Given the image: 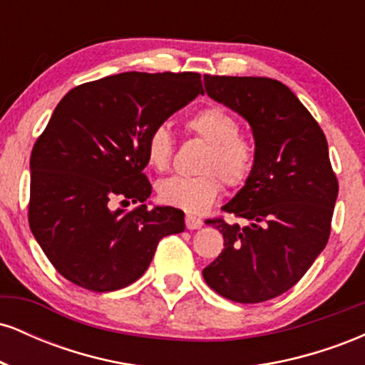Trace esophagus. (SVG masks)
Instances as JSON below:
<instances>
[{
  "mask_svg": "<svg viewBox=\"0 0 365 365\" xmlns=\"http://www.w3.org/2000/svg\"><path fill=\"white\" fill-rule=\"evenodd\" d=\"M185 225H187L188 230H199L200 226H202L204 223H202V220H200V217L188 215V216L185 217Z\"/></svg>",
  "mask_w": 365,
  "mask_h": 365,
  "instance_id": "esophagus-1",
  "label": "esophagus"
}]
</instances>
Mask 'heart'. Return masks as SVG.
<instances>
[{"instance_id":"obj_1","label":"heart","mask_w":365,"mask_h":365,"mask_svg":"<svg viewBox=\"0 0 365 365\" xmlns=\"http://www.w3.org/2000/svg\"><path fill=\"white\" fill-rule=\"evenodd\" d=\"M185 128L197 139L206 142L207 149L200 159L202 175L192 178L171 177L158 183V199L165 206L182 209L188 215H200L211 207L228 187H242L252 177L257 149L252 139L242 135L240 123L232 113L220 106H209L194 113ZM173 158V139L170 130L159 125L145 140V159L156 171L170 168Z\"/></svg>"}]
</instances>
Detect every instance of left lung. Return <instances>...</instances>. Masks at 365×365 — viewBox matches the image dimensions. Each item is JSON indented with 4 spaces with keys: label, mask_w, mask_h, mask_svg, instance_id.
Instances as JSON below:
<instances>
[{
    "label": "left lung",
    "mask_w": 365,
    "mask_h": 365,
    "mask_svg": "<svg viewBox=\"0 0 365 365\" xmlns=\"http://www.w3.org/2000/svg\"><path fill=\"white\" fill-rule=\"evenodd\" d=\"M209 98L252 127V177L223 211L245 220H206L225 249L204 267L206 283L225 299L257 304L290 290L322 252L331 233L338 180L319 123L287 86L267 77L204 75Z\"/></svg>",
    "instance_id": "obj_1"
}]
</instances>
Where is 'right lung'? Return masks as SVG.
Listing matches in <instances>:
<instances>
[{
	"label": "right lung",
	"instance_id": "right-lung-1",
	"mask_svg": "<svg viewBox=\"0 0 365 365\" xmlns=\"http://www.w3.org/2000/svg\"><path fill=\"white\" fill-rule=\"evenodd\" d=\"M199 94L195 72H125L73 87L58 103L31 154L29 225L63 278L91 292L137 282L163 237L185 230L170 206L145 202L149 133Z\"/></svg>",
	"mask_w": 365,
	"mask_h": 365
}]
</instances>
